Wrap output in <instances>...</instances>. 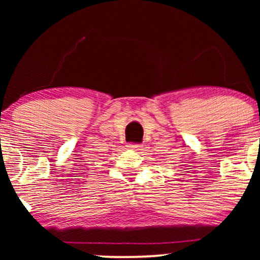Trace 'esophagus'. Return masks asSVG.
Here are the masks:
<instances>
[{"instance_id": "34e87169", "label": "esophagus", "mask_w": 260, "mask_h": 260, "mask_svg": "<svg viewBox=\"0 0 260 260\" xmlns=\"http://www.w3.org/2000/svg\"><path fill=\"white\" fill-rule=\"evenodd\" d=\"M130 149H134V150H141L142 148V144H138V143H130L129 145H127Z\"/></svg>"}]
</instances>
